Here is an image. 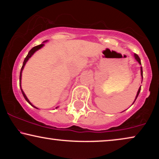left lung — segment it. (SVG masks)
Segmentation results:
<instances>
[{
	"label": "left lung",
	"instance_id": "obj_1",
	"mask_svg": "<svg viewBox=\"0 0 159 159\" xmlns=\"http://www.w3.org/2000/svg\"><path fill=\"white\" fill-rule=\"evenodd\" d=\"M134 58H135V59L138 61L139 62V64H141V61H140V57H139V56L137 55V54H134ZM140 71H141V76H142V80H143V68H142V66H141V69H140ZM140 90H141V87H140V88H139V90H138V93H137V95H136V98H135V100H134V101H136V99H137V98H138V95H139V93H140ZM134 101L133 102V103H134ZM132 103V104H133Z\"/></svg>",
	"mask_w": 159,
	"mask_h": 159
}]
</instances>
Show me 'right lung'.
<instances>
[{
  "mask_svg": "<svg viewBox=\"0 0 159 159\" xmlns=\"http://www.w3.org/2000/svg\"><path fill=\"white\" fill-rule=\"evenodd\" d=\"M43 45H44V44H40V45H37V46H34V47H33L30 50V51H29V53H28V54H27V56H26V58H25V61H24V62H23V65H22V66H21V71H20V76H19V84H20V86H21V72H22V70H23V69H24V66H25V64L26 63H27V61H28V59H29V58L31 57V56L33 55V53H34V52H35L36 51H38V49H40V48H42ZM21 93H22V94H23V95H24V97H25V100L26 101H27L28 103H29L30 105L31 106H33V107H34V108H36L35 106H34L33 105H32V103H30V101L29 100L27 99V96H26L25 95V93H24V91L22 90V89H21Z\"/></svg>",
  "mask_w": 159,
  "mask_h": 159,
  "instance_id": "1",
  "label": "right lung"
}]
</instances>
